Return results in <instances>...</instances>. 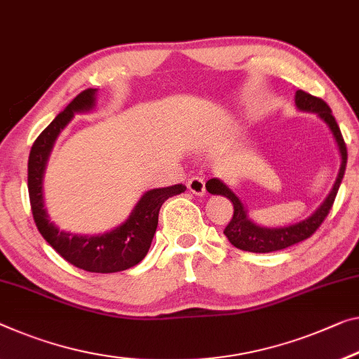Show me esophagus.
I'll list each match as a JSON object with an SVG mask.
<instances>
[{
	"instance_id": "1",
	"label": "esophagus",
	"mask_w": 359,
	"mask_h": 359,
	"mask_svg": "<svg viewBox=\"0 0 359 359\" xmlns=\"http://www.w3.org/2000/svg\"><path fill=\"white\" fill-rule=\"evenodd\" d=\"M187 189H189L192 194L196 196H203L205 194V181L203 178H198V176H194L187 181Z\"/></svg>"
}]
</instances>
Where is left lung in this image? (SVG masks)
Masks as SVG:
<instances>
[{
  "label": "left lung",
  "instance_id": "left-lung-1",
  "mask_svg": "<svg viewBox=\"0 0 359 359\" xmlns=\"http://www.w3.org/2000/svg\"><path fill=\"white\" fill-rule=\"evenodd\" d=\"M295 106L297 110H300V112L316 114V117L329 128L340 156V168L337 178H335V183L327 197L324 198V202L310 215V217L302 219V222L285 226H263L260 223H257L249 215V208H247L245 203L242 202V198L237 196L223 180H208L205 186L207 191L210 192V194L229 198L234 205L233 218H231V222L226 226L223 233L236 249L253 253H268L287 249L290 245L299 244V242L308 239V237L321 226L324 218L327 217L329 210L332 208V203L335 201V196H337V191L346 167V147L344 137H341L340 128L337 122H335L332 110H330V107L323 101V99L314 97L311 95H308V93L299 90L295 93Z\"/></svg>",
  "mask_w": 359,
  "mask_h": 359
}]
</instances>
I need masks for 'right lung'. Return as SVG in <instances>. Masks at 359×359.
I'll return each instance as SVG.
<instances>
[{
	"instance_id": "1",
	"label": "right lung",
	"mask_w": 359,
	"mask_h": 359,
	"mask_svg": "<svg viewBox=\"0 0 359 359\" xmlns=\"http://www.w3.org/2000/svg\"><path fill=\"white\" fill-rule=\"evenodd\" d=\"M96 93L95 88L80 93L33 142L29 157V196L38 231L64 260L90 273H117L135 266L147 255L162 203L168 197L184 192L186 186L175 184L146 191L128 218L102 234L70 233L51 222L43 194V178L49 156L54 142L72 118L76 114H86L96 109Z\"/></svg>"
}]
</instances>
